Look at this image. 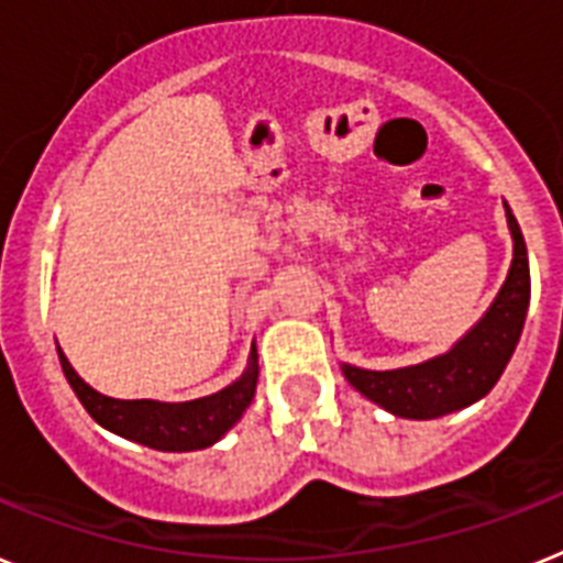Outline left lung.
I'll return each instance as SVG.
<instances>
[{
    "label": "left lung",
    "instance_id": "1",
    "mask_svg": "<svg viewBox=\"0 0 563 563\" xmlns=\"http://www.w3.org/2000/svg\"><path fill=\"white\" fill-rule=\"evenodd\" d=\"M507 211V225L512 234V263L507 280L495 295L484 318L457 340L450 352L434 354L429 361L404 366V369H361L352 363H340L349 384L386 412L409 420H432L466 409L484 395H489L498 377L507 369L523 320L530 309V260L527 243L518 229V220Z\"/></svg>",
    "mask_w": 563,
    "mask_h": 563
}]
</instances>
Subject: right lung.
<instances>
[{"label": "right lung", "instance_id": "right-lung-1", "mask_svg": "<svg viewBox=\"0 0 563 563\" xmlns=\"http://www.w3.org/2000/svg\"><path fill=\"white\" fill-rule=\"evenodd\" d=\"M59 363L68 377L70 389L77 391L79 404L88 409L99 427L108 432L120 434L125 441L143 443L159 452H194L214 446L225 432H229L243 412L252 406L254 391H257V346L252 343L249 366L243 375L229 384L225 389L206 395V398L183 400V404H165V400H120L108 398L93 386H88L77 369L70 366L68 357L59 346Z\"/></svg>", "mask_w": 563, "mask_h": 563}]
</instances>
